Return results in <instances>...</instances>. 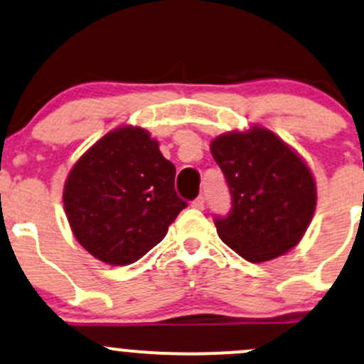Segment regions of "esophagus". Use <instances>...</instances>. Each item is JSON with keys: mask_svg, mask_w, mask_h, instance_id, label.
Wrapping results in <instances>:
<instances>
[{"mask_svg": "<svg viewBox=\"0 0 364 364\" xmlns=\"http://www.w3.org/2000/svg\"><path fill=\"white\" fill-rule=\"evenodd\" d=\"M191 206L196 208V210H204V198H203V196L196 198L194 201H193V204H191Z\"/></svg>", "mask_w": 364, "mask_h": 364, "instance_id": "obj_1", "label": "esophagus"}]
</instances>
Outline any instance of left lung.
Returning <instances> with one entry per match:
<instances>
[{
  "mask_svg": "<svg viewBox=\"0 0 364 364\" xmlns=\"http://www.w3.org/2000/svg\"><path fill=\"white\" fill-rule=\"evenodd\" d=\"M211 154L232 196L228 215L215 216L220 239L251 263L296 246L316 206V186L306 163L263 127L218 136Z\"/></svg>",
  "mask_w": 364,
  "mask_h": 364,
  "instance_id": "obj_1",
  "label": "left lung"
}]
</instances>
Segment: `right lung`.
Here are the masks:
<instances>
[{"label": "right lung", "instance_id": "right-lung-1", "mask_svg": "<svg viewBox=\"0 0 364 364\" xmlns=\"http://www.w3.org/2000/svg\"><path fill=\"white\" fill-rule=\"evenodd\" d=\"M173 182V163L144 129L106 134L75 163L65 183L73 235L105 263H134L161 242L187 206Z\"/></svg>", "mask_w": 364, "mask_h": 364}]
</instances>
